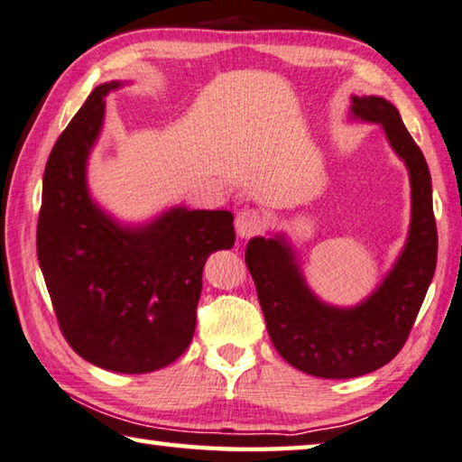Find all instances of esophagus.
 Returning <instances> with one entry per match:
<instances>
[{
	"label": "esophagus",
	"instance_id": "1",
	"mask_svg": "<svg viewBox=\"0 0 462 462\" xmlns=\"http://www.w3.org/2000/svg\"><path fill=\"white\" fill-rule=\"evenodd\" d=\"M236 229H237V236L241 239H249V237L258 236V233L263 229V217L260 210H255V208L239 210V215L236 218Z\"/></svg>",
	"mask_w": 462,
	"mask_h": 462
}]
</instances>
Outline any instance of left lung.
Instances as JSON below:
<instances>
[{
    "label": "left lung",
    "instance_id": "8db88e82",
    "mask_svg": "<svg viewBox=\"0 0 462 462\" xmlns=\"http://www.w3.org/2000/svg\"><path fill=\"white\" fill-rule=\"evenodd\" d=\"M352 115L381 125L410 170V237L379 289L358 307H329L309 291L284 237H254L245 249L272 344L289 365L321 379L362 376L397 356L420 313L438 258L432 178L399 110L379 96H352Z\"/></svg>",
    "mask_w": 462,
    "mask_h": 462
}]
</instances>
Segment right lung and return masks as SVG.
Returning a JSON list of instances; mask_svg holds the SVG:
<instances>
[{"label":"right lung","instance_id":"add662e5","mask_svg":"<svg viewBox=\"0 0 462 462\" xmlns=\"http://www.w3.org/2000/svg\"><path fill=\"white\" fill-rule=\"evenodd\" d=\"M97 86L52 147L42 178L36 254L60 334L92 365L153 373L190 346L204 262L236 244L229 210H165L123 226L89 199L86 163L104 120Z\"/></svg>","mask_w":462,"mask_h":462}]
</instances>
